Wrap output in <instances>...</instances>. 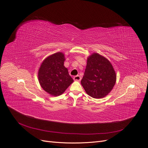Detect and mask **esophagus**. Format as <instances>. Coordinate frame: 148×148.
Listing matches in <instances>:
<instances>
[{
  "label": "esophagus",
  "instance_id": "34e87169",
  "mask_svg": "<svg viewBox=\"0 0 148 148\" xmlns=\"http://www.w3.org/2000/svg\"><path fill=\"white\" fill-rule=\"evenodd\" d=\"M74 80H75V81H80L81 80V77H80V75H75V76H74Z\"/></svg>",
  "mask_w": 148,
  "mask_h": 148
}]
</instances>
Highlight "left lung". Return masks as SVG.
I'll return each instance as SVG.
<instances>
[{
  "label": "left lung",
  "instance_id": "1",
  "mask_svg": "<svg viewBox=\"0 0 148 148\" xmlns=\"http://www.w3.org/2000/svg\"><path fill=\"white\" fill-rule=\"evenodd\" d=\"M116 75L110 62L99 54L93 53L88 58L87 65L81 84L87 94L101 98L113 89Z\"/></svg>",
  "mask_w": 148,
  "mask_h": 148
}]
</instances>
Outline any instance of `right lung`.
<instances>
[{
	"label": "right lung",
	"instance_id": "right-lung-1",
	"mask_svg": "<svg viewBox=\"0 0 148 148\" xmlns=\"http://www.w3.org/2000/svg\"><path fill=\"white\" fill-rule=\"evenodd\" d=\"M64 54L58 52L45 59L38 71V80L42 88L54 97L62 95L73 82L64 65Z\"/></svg>",
	"mask_w": 148,
	"mask_h": 148
}]
</instances>
